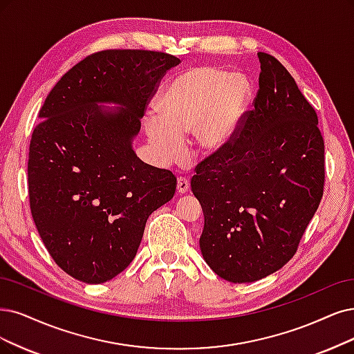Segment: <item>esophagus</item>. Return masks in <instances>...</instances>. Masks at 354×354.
Segmentation results:
<instances>
[{
	"instance_id": "obj_1",
	"label": "esophagus",
	"mask_w": 354,
	"mask_h": 354,
	"mask_svg": "<svg viewBox=\"0 0 354 354\" xmlns=\"http://www.w3.org/2000/svg\"><path fill=\"white\" fill-rule=\"evenodd\" d=\"M176 188H178V192H179V194L188 192V189H189V179H188V178L179 176V178H178V185H176Z\"/></svg>"
}]
</instances>
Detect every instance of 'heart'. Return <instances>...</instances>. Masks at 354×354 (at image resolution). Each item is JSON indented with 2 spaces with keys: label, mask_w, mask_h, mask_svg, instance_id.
Here are the masks:
<instances>
[{
  "label": "heart",
  "mask_w": 354,
  "mask_h": 354,
  "mask_svg": "<svg viewBox=\"0 0 354 354\" xmlns=\"http://www.w3.org/2000/svg\"><path fill=\"white\" fill-rule=\"evenodd\" d=\"M250 102V83L225 70L197 67L178 74L159 96L160 115L151 112L144 121L157 160L179 162L191 133L204 153L220 151L236 134Z\"/></svg>",
  "instance_id": "obj_1"
}]
</instances>
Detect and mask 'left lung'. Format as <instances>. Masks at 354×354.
I'll return each instance as SVG.
<instances>
[{"instance_id": "obj_1", "label": "left lung", "mask_w": 354, "mask_h": 354, "mask_svg": "<svg viewBox=\"0 0 354 354\" xmlns=\"http://www.w3.org/2000/svg\"><path fill=\"white\" fill-rule=\"evenodd\" d=\"M259 88L232 141L195 167L203 258L230 283L289 263L324 192L318 116L279 59L258 52Z\"/></svg>"}]
</instances>
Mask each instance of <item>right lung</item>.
Listing matches in <instances>:
<instances>
[{
    "mask_svg": "<svg viewBox=\"0 0 354 354\" xmlns=\"http://www.w3.org/2000/svg\"><path fill=\"white\" fill-rule=\"evenodd\" d=\"M179 62L154 50L96 52L61 77L39 111L32 217L57 266L77 280L99 284L122 272L149 216L174 198L175 175L138 159L133 140L157 83Z\"/></svg>",
    "mask_w": 354,
    "mask_h": 354,
    "instance_id": "add662e5",
    "label": "right lung"
}]
</instances>
